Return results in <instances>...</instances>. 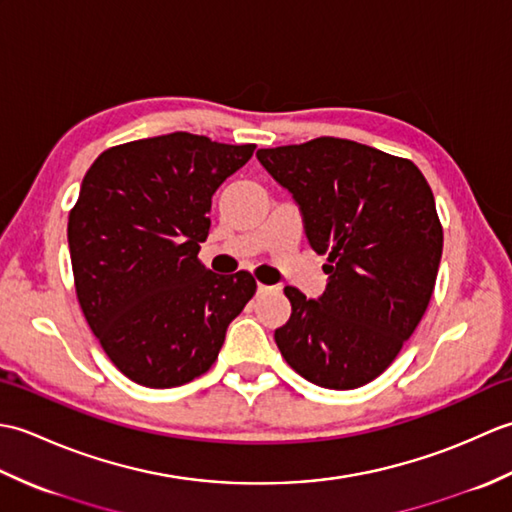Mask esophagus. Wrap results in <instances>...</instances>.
I'll return each mask as SVG.
<instances>
[{
  "label": "esophagus",
  "mask_w": 512,
  "mask_h": 512,
  "mask_svg": "<svg viewBox=\"0 0 512 512\" xmlns=\"http://www.w3.org/2000/svg\"><path fill=\"white\" fill-rule=\"evenodd\" d=\"M259 295H270V292H279V286H266V284H257Z\"/></svg>",
  "instance_id": "esophagus-1"
}]
</instances>
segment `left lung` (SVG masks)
I'll list each match as a JSON object with an SVG mask.
<instances>
[{"label": "left lung", "mask_w": 512, "mask_h": 512, "mask_svg": "<svg viewBox=\"0 0 512 512\" xmlns=\"http://www.w3.org/2000/svg\"><path fill=\"white\" fill-rule=\"evenodd\" d=\"M257 160L299 204L310 246L328 255L319 299L284 290L292 314L275 330L281 356L325 389L372 383L436 286L442 224L429 182L407 158L332 136L259 149Z\"/></svg>", "instance_id": "8db88e82"}]
</instances>
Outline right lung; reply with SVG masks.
Segmentation results:
<instances>
[{
	"label": "right lung",
	"instance_id": "1",
	"mask_svg": "<svg viewBox=\"0 0 512 512\" xmlns=\"http://www.w3.org/2000/svg\"><path fill=\"white\" fill-rule=\"evenodd\" d=\"M253 151L173 132L105 149L85 173L68 220L76 299L134 383L169 389L209 372L253 299V275L198 259L213 193Z\"/></svg>",
	"mask_w": 512,
	"mask_h": 512
}]
</instances>
